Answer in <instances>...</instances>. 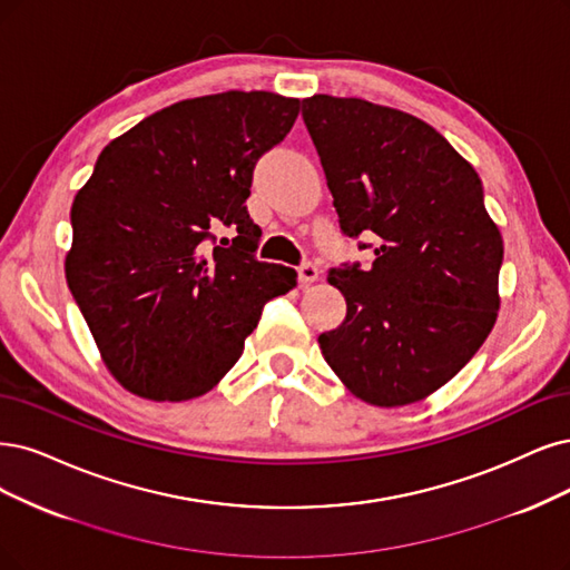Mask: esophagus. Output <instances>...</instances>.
<instances>
[{"instance_id": "34e87169", "label": "esophagus", "mask_w": 570, "mask_h": 570, "mask_svg": "<svg viewBox=\"0 0 570 570\" xmlns=\"http://www.w3.org/2000/svg\"><path fill=\"white\" fill-rule=\"evenodd\" d=\"M317 279H320V267L317 265H314V263H301L298 265V282L303 286L317 282Z\"/></svg>"}]
</instances>
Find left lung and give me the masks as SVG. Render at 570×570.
Masks as SVG:
<instances>
[{
  "label": "left lung",
  "mask_w": 570,
  "mask_h": 570,
  "mask_svg": "<svg viewBox=\"0 0 570 570\" xmlns=\"http://www.w3.org/2000/svg\"><path fill=\"white\" fill-rule=\"evenodd\" d=\"M303 119L322 159L341 232L375 237L368 269L341 263L328 284L347 303L320 335L326 364L375 406L439 390L498 317L502 237L474 168L436 129L362 98L312 96Z\"/></svg>",
  "instance_id": "1"
}]
</instances>
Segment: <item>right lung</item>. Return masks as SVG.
I'll return each instance as SVG.
<instances>
[{"label": "right lung", "mask_w": 570, "mask_h": 570, "mask_svg": "<svg viewBox=\"0 0 570 570\" xmlns=\"http://www.w3.org/2000/svg\"><path fill=\"white\" fill-rule=\"evenodd\" d=\"M298 110V98L225 91L168 105L105 145L72 202L66 277L126 390L155 402L206 394L265 303L296 286V269L258 261L246 199Z\"/></svg>", "instance_id": "right-lung-1"}]
</instances>
